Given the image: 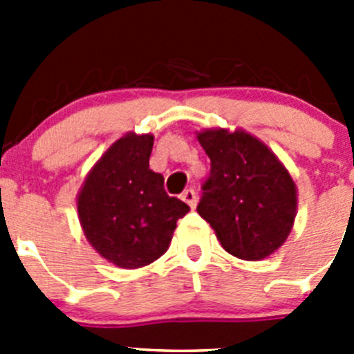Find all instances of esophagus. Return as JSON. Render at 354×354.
Segmentation results:
<instances>
[{
  "label": "esophagus",
  "instance_id": "esophagus-1",
  "mask_svg": "<svg viewBox=\"0 0 354 354\" xmlns=\"http://www.w3.org/2000/svg\"><path fill=\"white\" fill-rule=\"evenodd\" d=\"M183 200H184V202H186L187 205H189V207L195 209L196 207V193H195V189H186V192L183 193Z\"/></svg>",
  "mask_w": 354,
  "mask_h": 354
}]
</instances>
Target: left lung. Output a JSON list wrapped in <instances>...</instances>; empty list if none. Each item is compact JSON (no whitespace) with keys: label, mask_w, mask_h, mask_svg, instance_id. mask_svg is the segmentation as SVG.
<instances>
[{"label":"left lung","mask_w":354,"mask_h":354,"mask_svg":"<svg viewBox=\"0 0 354 354\" xmlns=\"http://www.w3.org/2000/svg\"><path fill=\"white\" fill-rule=\"evenodd\" d=\"M211 159L196 211L221 246L243 261H261L283 245L296 216L289 171L255 136L225 129L198 134Z\"/></svg>","instance_id":"8db88e82"}]
</instances>
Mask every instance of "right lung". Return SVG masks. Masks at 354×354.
I'll use <instances>...</instances> for the list:
<instances>
[{
  "label": "right lung",
  "instance_id": "add662e5",
  "mask_svg": "<svg viewBox=\"0 0 354 354\" xmlns=\"http://www.w3.org/2000/svg\"><path fill=\"white\" fill-rule=\"evenodd\" d=\"M154 136L129 133L106 150L77 196L90 245L118 268H142L168 250L177 221L189 211L167 195L165 179L149 168Z\"/></svg>",
  "mask_w": 354,
  "mask_h": 354
}]
</instances>
